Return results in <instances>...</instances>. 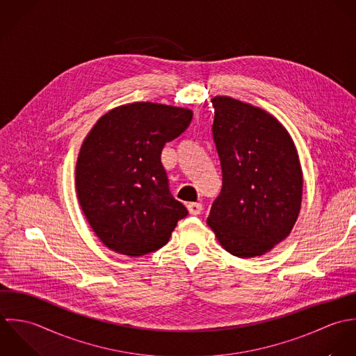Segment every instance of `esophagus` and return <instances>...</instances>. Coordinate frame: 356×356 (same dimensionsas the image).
I'll return each mask as SVG.
<instances>
[{"instance_id":"obj_1","label":"esophagus","mask_w":356,"mask_h":356,"mask_svg":"<svg viewBox=\"0 0 356 356\" xmlns=\"http://www.w3.org/2000/svg\"><path fill=\"white\" fill-rule=\"evenodd\" d=\"M187 209H188V213L193 214V216H198L202 212L204 207L200 202H191V204L187 205Z\"/></svg>"}]
</instances>
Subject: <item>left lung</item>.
Here are the masks:
<instances>
[{"mask_svg":"<svg viewBox=\"0 0 356 356\" xmlns=\"http://www.w3.org/2000/svg\"><path fill=\"white\" fill-rule=\"evenodd\" d=\"M222 187L208 224L232 256H263L290 234L301 208L302 172L282 124L228 96L212 99Z\"/></svg>","mask_w":356,"mask_h":356,"instance_id":"obj_1","label":"left lung"}]
</instances>
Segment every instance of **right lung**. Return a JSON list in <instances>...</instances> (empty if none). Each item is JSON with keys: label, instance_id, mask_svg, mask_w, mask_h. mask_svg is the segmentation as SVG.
Returning <instances> with one entry per match:
<instances>
[{"label": "right lung", "instance_id": "right-lung-1", "mask_svg": "<svg viewBox=\"0 0 356 356\" xmlns=\"http://www.w3.org/2000/svg\"><path fill=\"white\" fill-rule=\"evenodd\" d=\"M188 108L136 102L106 113L81 145L75 188L97 238L131 257L168 243L186 207L170 191L161 152L190 125Z\"/></svg>", "mask_w": 356, "mask_h": 356}]
</instances>
